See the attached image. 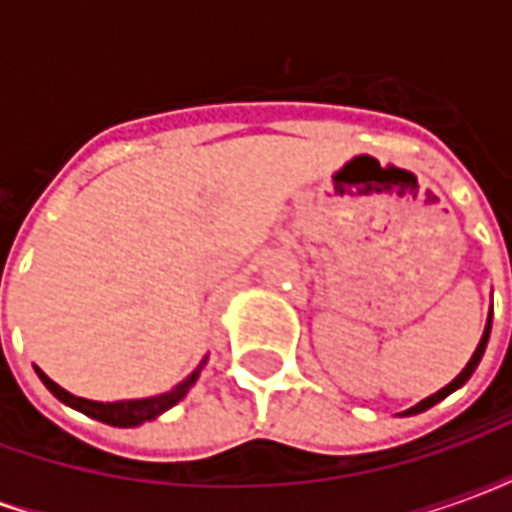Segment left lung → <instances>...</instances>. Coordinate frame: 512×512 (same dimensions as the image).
<instances>
[{
    "label": "left lung",
    "mask_w": 512,
    "mask_h": 512,
    "mask_svg": "<svg viewBox=\"0 0 512 512\" xmlns=\"http://www.w3.org/2000/svg\"><path fill=\"white\" fill-rule=\"evenodd\" d=\"M488 337H491V315H488V321H485V332H483V337H480V345L474 348L472 359L466 362V367H463L461 373L452 378L450 384L444 386V389H439L436 395H430V397H425V400H419L417 406H411V408H408V411H403L400 417H411V414H419V411H428L430 406H436V403H441L444 397L452 395L455 389H461V386L466 384L469 378H472V373H474V370H477V365H480V359H483V354H485V345H488Z\"/></svg>",
    "instance_id": "obj_1"
}]
</instances>
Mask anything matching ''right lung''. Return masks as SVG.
I'll list each match as a JSON object with an SVG mask.
<instances>
[{"label":"right lung","instance_id":"1","mask_svg":"<svg viewBox=\"0 0 512 512\" xmlns=\"http://www.w3.org/2000/svg\"><path fill=\"white\" fill-rule=\"evenodd\" d=\"M205 362H208V356H202L200 365L194 367L178 386H172L169 392H161V395L153 397H139V400H115V403H101V400L76 397L71 395L68 389H62L60 384H54L40 367H35V373H38V378L43 381V386L49 389L51 395L57 397L60 403H65V406L76 408V411H82V414L98 419V422L115 425V428H136V425H142V422H153V419L161 417L164 411H169L175 403H180L183 397L189 395V389L197 384V378H200Z\"/></svg>","mask_w":512,"mask_h":512}]
</instances>
